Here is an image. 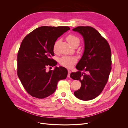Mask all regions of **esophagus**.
I'll list each match as a JSON object with an SVG mask.
<instances>
[{"label":"esophagus","instance_id":"1","mask_svg":"<svg viewBox=\"0 0 128 128\" xmlns=\"http://www.w3.org/2000/svg\"><path fill=\"white\" fill-rule=\"evenodd\" d=\"M70 73H71L70 70H68V77H70Z\"/></svg>","mask_w":128,"mask_h":128}]
</instances>
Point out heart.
I'll return each instance as SVG.
<instances>
[{
	"label": "heart",
	"instance_id": "1",
	"mask_svg": "<svg viewBox=\"0 0 128 128\" xmlns=\"http://www.w3.org/2000/svg\"><path fill=\"white\" fill-rule=\"evenodd\" d=\"M66 40L72 46L76 44H79L80 42V40L79 38L72 34H70L67 36ZM58 43V40L53 45V51L54 52L56 51ZM76 61L77 59L75 58L68 56H64L61 58H60L59 60L60 64L67 68H71L76 63Z\"/></svg>",
	"mask_w": 128,
	"mask_h": 128
}]
</instances>
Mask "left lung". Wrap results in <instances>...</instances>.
Masks as SVG:
<instances>
[{"mask_svg":"<svg viewBox=\"0 0 128 128\" xmlns=\"http://www.w3.org/2000/svg\"><path fill=\"white\" fill-rule=\"evenodd\" d=\"M72 30L81 34L84 41V53L76 66L78 71L70 75L82 84L74 93L81 100H91L100 94L108 81L112 64L110 48L106 39L91 26H78Z\"/></svg>","mask_w":128,"mask_h":128,"instance_id":"8db88e82","label":"left lung"}]
</instances>
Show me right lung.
Masks as SVG:
<instances>
[{
  "mask_svg": "<svg viewBox=\"0 0 128 128\" xmlns=\"http://www.w3.org/2000/svg\"><path fill=\"white\" fill-rule=\"evenodd\" d=\"M70 30L68 26H43L22 40L18 53L17 74L25 90L32 97L49 96L56 90L59 80L68 76V70L62 66L49 72L46 70L56 65L57 62L52 58L54 56L53 45L58 37Z\"/></svg>",
  "mask_w": 128,
  "mask_h": 128,
  "instance_id": "right-lung-1",
  "label": "right lung"
}]
</instances>
